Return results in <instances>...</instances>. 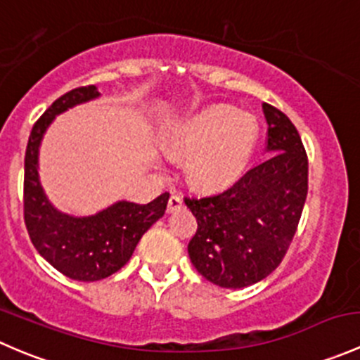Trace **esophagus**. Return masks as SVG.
I'll list each match as a JSON object with an SVG mask.
<instances>
[{
  "instance_id": "esophagus-1",
  "label": "esophagus",
  "mask_w": 360,
  "mask_h": 360,
  "mask_svg": "<svg viewBox=\"0 0 360 360\" xmlns=\"http://www.w3.org/2000/svg\"><path fill=\"white\" fill-rule=\"evenodd\" d=\"M181 207H183V200H181V197L172 195V197L169 198V203H167V210H169V212H176V210H179Z\"/></svg>"
}]
</instances>
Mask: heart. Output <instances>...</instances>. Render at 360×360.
Masks as SVG:
<instances>
[{
    "label": "heart",
    "instance_id": "heart-1",
    "mask_svg": "<svg viewBox=\"0 0 360 360\" xmlns=\"http://www.w3.org/2000/svg\"><path fill=\"white\" fill-rule=\"evenodd\" d=\"M252 115L226 106L205 110L174 127L163 141L170 157H190L188 177L205 190L233 183L249 165L257 143Z\"/></svg>",
    "mask_w": 360,
    "mask_h": 360
}]
</instances>
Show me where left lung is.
Wrapping results in <instances>:
<instances>
[{
  "label": "left lung",
  "instance_id": "1",
  "mask_svg": "<svg viewBox=\"0 0 360 360\" xmlns=\"http://www.w3.org/2000/svg\"><path fill=\"white\" fill-rule=\"evenodd\" d=\"M270 157L231 186L184 197L197 217L188 254L212 284L240 289L263 281L291 245L308 193V157L291 120L263 103Z\"/></svg>",
  "mask_w": 360,
  "mask_h": 360
}]
</instances>
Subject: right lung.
I'll return each instance as SVG.
<instances>
[{
	"label": "right lung",
	"instance_id": "add662e5",
	"mask_svg": "<svg viewBox=\"0 0 360 360\" xmlns=\"http://www.w3.org/2000/svg\"><path fill=\"white\" fill-rule=\"evenodd\" d=\"M99 97L96 85L64 94L34 123L24 160V221L36 250L72 281L96 282L118 271L137 242L165 214L169 193L150 203L116 202L94 216L75 217L49 202L38 177V151L43 134L57 115Z\"/></svg>",
	"mask_w": 360,
	"mask_h": 360
}]
</instances>
